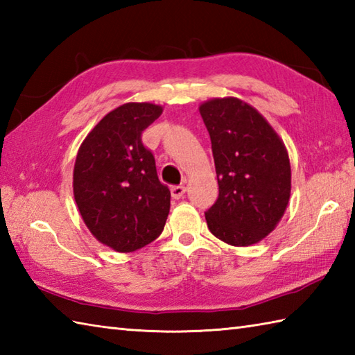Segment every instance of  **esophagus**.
Masks as SVG:
<instances>
[{
	"mask_svg": "<svg viewBox=\"0 0 355 355\" xmlns=\"http://www.w3.org/2000/svg\"><path fill=\"white\" fill-rule=\"evenodd\" d=\"M186 192V187L184 186H173L171 189V193H172V198L173 200H180L184 195Z\"/></svg>",
	"mask_w": 355,
	"mask_h": 355,
	"instance_id": "34e87169",
	"label": "esophagus"
}]
</instances>
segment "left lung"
Instances as JSON below:
<instances>
[{"label": "left lung", "instance_id": "left-lung-1", "mask_svg": "<svg viewBox=\"0 0 355 355\" xmlns=\"http://www.w3.org/2000/svg\"><path fill=\"white\" fill-rule=\"evenodd\" d=\"M200 114L220 186L215 205L206 210L207 227L230 245L258 243L281 221L290 200L285 145L258 111L236 97L205 102Z\"/></svg>", "mask_w": 355, "mask_h": 355}]
</instances>
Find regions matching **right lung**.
<instances>
[{
    "instance_id": "right-lung-1",
    "label": "right lung",
    "mask_w": 355,
    "mask_h": 355,
    "mask_svg": "<svg viewBox=\"0 0 355 355\" xmlns=\"http://www.w3.org/2000/svg\"><path fill=\"white\" fill-rule=\"evenodd\" d=\"M162 112L146 102L112 110L87 135L74 163V200L84 223L120 253L153 243L168 220L171 191L141 141V132Z\"/></svg>"
}]
</instances>
